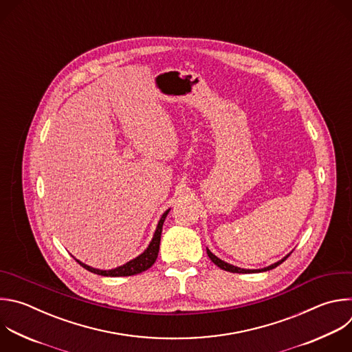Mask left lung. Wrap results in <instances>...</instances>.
I'll return each instance as SVG.
<instances>
[{
    "instance_id": "1",
    "label": "left lung",
    "mask_w": 352,
    "mask_h": 352,
    "mask_svg": "<svg viewBox=\"0 0 352 352\" xmlns=\"http://www.w3.org/2000/svg\"><path fill=\"white\" fill-rule=\"evenodd\" d=\"M207 250V254H208V257H210V260L217 265V267H219L221 270H223V271H228V272H233V274H253V272H265V271H270V270H274V268H276L278 265H280L289 256H290V253L287 254V256H285L282 260H279V261H276V263H274V264H271V265H268V267H265V268H261V270H245V268H239V267H235V265H232V264H228V263H225V261H222L221 258H218L217 256H214L208 249H206Z\"/></svg>"
}]
</instances>
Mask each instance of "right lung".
<instances>
[{"label": "right lung", "mask_w": 352, "mask_h": 352, "mask_svg": "<svg viewBox=\"0 0 352 352\" xmlns=\"http://www.w3.org/2000/svg\"><path fill=\"white\" fill-rule=\"evenodd\" d=\"M168 212H170V208L159 219L156 230L153 233V238H152L149 246L144 250V253H141L138 257L130 260L129 263H126V264H123L120 267H117V268H113V270H98V268H94V267H89V265L81 263L77 258H74V260L82 268H85L87 271H89L92 274H96V275H100V276H131V275H137V274H141V272L149 270L155 264V261L157 258L159 249H160L162 229H163V223H164V219H166Z\"/></svg>", "instance_id": "1"}]
</instances>
